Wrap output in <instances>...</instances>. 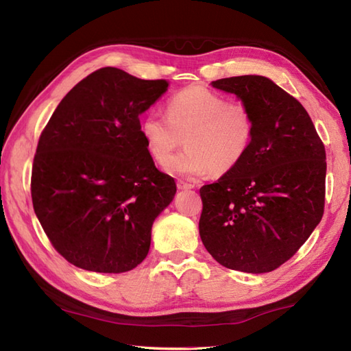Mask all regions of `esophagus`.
I'll return each instance as SVG.
<instances>
[{
  "label": "esophagus",
  "instance_id": "1",
  "mask_svg": "<svg viewBox=\"0 0 351 351\" xmlns=\"http://www.w3.org/2000/svg\"><path fill=\"white\" fill-rule=\"evenodd\" d=\"M176 185H178V189H180V190H191V189H195V184L185 182V181H178Z\"/></svg>",
  "mask_w": 351,
  "mask_h": 351
}]
</instances>
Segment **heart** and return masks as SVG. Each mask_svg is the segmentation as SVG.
<instances>
[{
  "label": "heart",
  "mask_w": 351,
  "mask_h": 351,
  "mask_svg": "<svg viewBox=\"0 0 351 351\" xmlns=\"http://www.w3.org/2000/svg\"><path fill=\"white\" fill-rule=\"evenodd\" d=\"M147 152L171 175L228 173L243 161L255 137V119L244 102L202 86H191L167 101L166 116L149 111L140 122ZM184 138L186 151L169 160Z\"/></svg>",
  "instance_id": "obj_1"
}]
</instances>
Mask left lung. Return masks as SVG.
<instances>
[{
	"label": "left lung",
	"mask_w": 351,
	"mask_h": 351,
	"mask_svg": "<svg viewBox=\"0 0 351 351\" xmlns=\"http://www.w3.org/2000/svg\"><path fill=\"white\" fill-rule=\"evenodd\" d=\"M252 110L255 137L237 167L200 189L199 234L223 267L268 273L299 250L324 213L326 151L308 111L270 78L213 81Z\"/></svg>",
	"instance_id": "left-lung-1"
}]
</instances>
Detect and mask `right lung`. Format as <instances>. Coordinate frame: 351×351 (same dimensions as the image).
Instances as JSON below:
<instances>
[{"label":"right lung","mask_w":351,"mask_h":351,"mask_svg":"<svg viewBox=\"0 0 351 351\" xmlns=\"http://www.w3.org/2000/svg\"><path fill=\"white\" fill-rule=\"evenodd\" d=\"M169 83L102 68L64 96L45 126L32 171L34 213L60 255L96 273L147 256L155 219L175 197L155 167L138 116Z\"/></svg>","instance_id":"obj_1"}]
</instances>
